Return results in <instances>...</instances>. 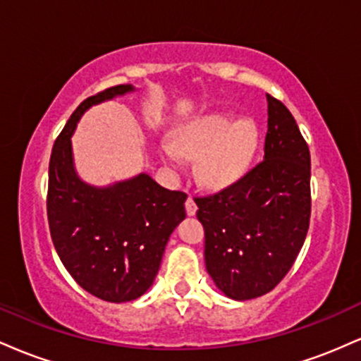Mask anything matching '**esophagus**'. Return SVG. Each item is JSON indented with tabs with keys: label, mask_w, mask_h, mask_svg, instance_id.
<instances>
[{
	"label": "esophagus",
	"mask_w": 361,
	"mask_h": 361,
	"mask_svg": "<svg viewBox=\"0 0 361 361\" xmlns=\"http://www.w3.org/2000/svg\"><path fill=\"white\" fill-rule=\"evenodd\" d=\"M185 209H186V214H188V215H195V214H197V204H195L193 197L186 198Z\"/></svg>",
	"instance_id": "34e87169"
}]
</instances>
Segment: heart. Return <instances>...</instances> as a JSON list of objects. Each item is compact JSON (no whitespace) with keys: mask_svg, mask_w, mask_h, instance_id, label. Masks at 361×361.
Segmentation results:
<instances>
[{"mask_svg":"<svg viewBox=\"0 0 361 361\" xmlns=\"http://www.w3.org/2000/svg\"><path fill=\"white\" fill-rule=\"evenodd\" d=\"M258 151V126L229 114L204 115L178 128L173 142L163 144V154L171 163H178L181 156L198 159V178L214 190L246 176Z\"/></svg>","mask_w":361,"mask_h":361,"instance_id":"b5f03b06","label":"heart"}]
</instances>
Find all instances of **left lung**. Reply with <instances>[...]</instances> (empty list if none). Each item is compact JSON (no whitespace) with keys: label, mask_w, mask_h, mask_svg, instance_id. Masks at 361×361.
I'll return each instance as SVG.
<instances>
[{"label":"left lung","mask_w":361,"mask_h":361,"mask_svg":"<svg viewBox=\"0 0 361 361\" xmlns=\"http://www.w3.org/2000/svg\"><path fill=\"white\" fill-rule=\"evenodd\" d=\"M263 161L222 192L195 200L205 229V267L229 299L280 283L302 250L310 219V152L295 118L267 94Z\"/></svg>","instance_id":"8db88e82"}]
</instances>
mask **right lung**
Wrapping results in <instances>:
<instances>
[{
    "label": "right lung",
    "instance_id": "obj_1",
    "mask_svg": "<svg viewBox=\"0 0 361 361\" xmlns=\"http://www.w3.org/2000/svg\"><path fill=\"white\" fill-rule=\"evenodd\" d=\"M134 90L118 85L86 98L56 139L49 163L47 217L54 247L86 292L117 304L147 292L169 235L186 217V195L163 188L146 173L93 186L74 168L71 135L81 115Z\"/></svg>",
    "mask_w": 361,
    "mask_h": 361
}]
</instances>
